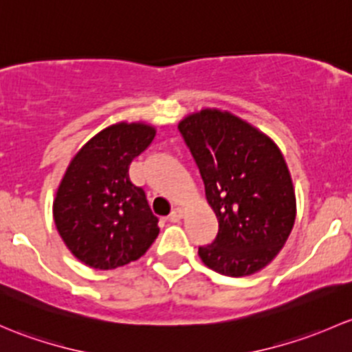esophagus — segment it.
<instances>
[{"instance_id":"esophagus-1","label":"esophagus","mask_w":352,"mask_h":352,"mask_svg":"<svg viewBox=\"0 0 352 352\" xmlns=\"http://www.w3.org/2000/svg\"><path fill=\"white\" fill-rule=\"evenodd\" d=\"M183 213L184 212L181 208H175L171 213H169L168 220H169V222H179V220L183 219Z\"/></svg>"}]
</instances>
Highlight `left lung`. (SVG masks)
Segmentation results:
<instances>
[{"mask_svg":"<svg viewBox=\"0 0 352 352\" xmlns=\"http://www.w3.org/2000/svg\"><path fill=\"white\" fill-rule=\"evenodd\" d=\"M177 126L219 220L215 241L198 249L203 264L232 278L264 270L283 249L296 217L295 186L280 147L219 108L188 113Z\"/></svg>","mask_w":352,"mask_h":352,"instance_id":"1","label":"left lung"}]
</instances>
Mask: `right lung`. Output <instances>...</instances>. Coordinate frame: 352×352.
<instances>
[{
  "instance_id": "1",
  "label": "right lung",
  "mask_w": 352,
  "mask_h": 352,
  "mask_svg": "<svg viewBox=\"0 0 352 352\" xmlns=\"http://www.w3.org/2000/svg\"><path fill=\"white\" fill-rule=\"evenodd\" d=\"M155 137L147 122L104 126L74 154L52 203L57 232L71 254L95 270L137 261L157 239V217L129 166Z\"/></svg>"
}]
</instances>
